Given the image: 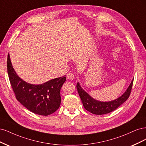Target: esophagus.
Returning a JSON list of instances; mask_svg holds the SVG:
<instances>
[{"mask_svg":"<svg viewBox=\"0 0 146 146\" xmlns=\"http://www.w3.org/2000/svg\"><path fill=\"white\" fill-rule=\"evenodd\" d=\"M67 78L69 79H74V74L72 73H68L67 74Z\"/></svg>","mask_w":146,"mask_h":146,"instance_id":"1","label":"esophagus"}]
</instances>
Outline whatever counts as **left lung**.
I'll return each mask as SVG.
<instances>
[{
	"label": "left lung",
	"mask_w": 146,
	"mask_h": 146,
	"mask_svg": "<svg viewBox=\"0 0 146 146\" xmlns=\"http://www.w3.org/2000/svg\"><path fill=\"white\" fill-rule=\"evenodd\" d=\"M133 82V80H132L127 90L121 97L109 102H101L94 100L83 90L79 83L77 84L76 88L85 109L93 114L100 115L109 113L114 111L127 100L131 93Z\"/></svg>",
	"instance_id": "8db88e82"
}]
</instances>
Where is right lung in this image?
I'll use <instances>...</instances> for the list:
<instances>
[{"mask_svg":"<svg viewBox=\"0 0 146 146\" xmlns=\"http://www.w3.org/2000/svg\"><path fill=\"white\" fill-rule=\"evenodd\" d=\"M7 70L13 90L18 101L34 113L48 116L57 110L60 104V88L66 81L63 76L51 79L40 85L23 81L14 70L8 54Z\"/></svg>","mask_w":146,"mask_h":146,"instance_id":"right-lung-1","label":"right lung"}]
</instances>
